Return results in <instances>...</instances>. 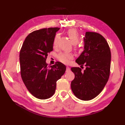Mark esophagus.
Here are the masks:
<instances>
[{
    "mask_svg": "<svg viewBox=\"0 0 125 125\" xmlns=\"http://www.w3.org/2000/svg\"><path fill=\"white\" fill-rule=\"evenodd\" d=\"M70 70V68L69 67H67V68H66V72H68Z\"/></svg>",
    "mask_w": 125,
    "mask_h": 125,
    "instance_id": "34e87169",
    "label": "esophagus"
}]
</instances>
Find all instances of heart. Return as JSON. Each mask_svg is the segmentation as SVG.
I'll list each match as a JSON object with an SVG mask.
<instances>
[{
    "mask_svg": "<svg viewBox=\"0 0 125 125\" xmlns=\"http://www.w3.org/2000/svg\"><path fill=\"white\" fill-rule=\"evenodd\" d=\"M67 34L73 44L76 45L78 43L79 41V35L78 31L76 30L70 29L68 31ZM58 38H59V35L56 34L54 39V41H53V45L54 47L56 46ZM75 49L77 53H80L83 50L82 48L79 46L76 47ZM57 58L60 62L64 63V64H68L70 62V61L73 58V56L72 54H69V53L61 52L57 55Z\"/></svg>",
    "mask_w": 125,
    "mask_h": 125,
    "instance_id": "heart-1",
    "label": "heart"
}]
</instances>
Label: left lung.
I'll return each mask as SVG.
<instances>
[{
    "instance_id": "8db88e82",
    "label": "left lung",
    "mask_w": 125,
    "mask_h": 125,
    "mask_svg": "<svg viewBox=\"0 0 125 125\" xmlns=\"http://www.w3.org/2000/svg\"><path fill=\"white\" fill-rule=\"evenodd\" d=\"M84 50L76 62L81 67H73L75 78L71 90L76 97L90 100L97 97L104 88L110 73L111 54L107 42L100 34L87 31L84 38Z\"/></svg>"
}]
</instances>
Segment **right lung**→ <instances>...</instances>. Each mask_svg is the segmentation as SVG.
I'll use <instances>...</instances> for the list:
<instances>
[{"label":"right lung","mask_w":125,"mask_h":125,"mask_svg":"<svg viewBox=\"0 0 125 125\" xmlns=\"http://www.w3.org/2000/svg\"><path fill=\"white\" fill-rule=\"evenodd\" d=\"M58 27L42 28L26 37L20 52V73L27 90L33 96L46 99L54 94L56 82L64 75L65 65L56 62L48 65V54L53 50V41Z\"/></svg>","instance_id":"right-lung-1"}]
</instances>
